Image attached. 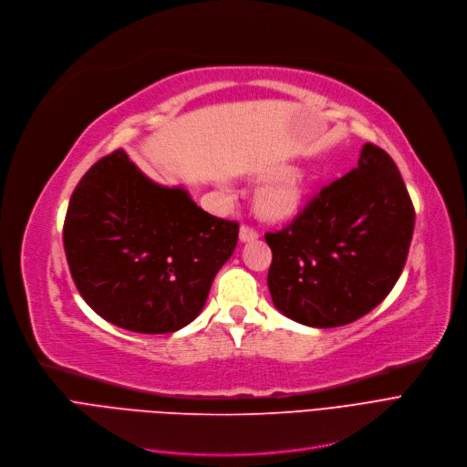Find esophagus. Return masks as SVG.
<instances>
[{
  "label": "esophagus",
  "instance_id": "34e87169",
  "mask_svg": "<svg viewBox=\"0 0 467 467\" xmlns=\"http://www.w3.org/2000/svg\"><path fill=\"white\" fill-rule=\"evenodd\" d=\"M254 239H258V232L254 228H251L247 224H243L239 228V241L241 243H249V241H254Z\"/></svg>",
  "mask_w": 467,
  "mask_h": 467
}]
</instances>
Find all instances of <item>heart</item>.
<instances>
[{
  "label": "heart",
  "mask_w": 467,
  "mask_h": 467,
  "mask_svg": "<svg viewBox=\"0 0 467 467\" xmlns=\"http://www.w3.org/2000/svg\"><path fill=\"white\" fill-rule=\"evenodd\" d=\"M304 195V184L298 174H285L265 184L258 195V209L274 218L288 216L298 209Z\"/></svg>",
  "instance_id": "b5f03b06"
}]
</instances>
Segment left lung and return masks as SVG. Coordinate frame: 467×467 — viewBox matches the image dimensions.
Wrapping results in <instances>:
<instances>
[{
    "label": "left lung",
    "mask_w": 467,
    "mask_h": 467,
    "mask_svg": "<svg viewBox=\"0 0 467 467\" xmlns=\"http://www.w3.org/2000/svg\"><path fill=\"white\" fill-rule=\"evenodd\" d=\"M414 207L395 161L370 142L358 167L325 186L281 232L268 288L283 316L306 327H342L379 306L401 275Z\"/></svg>",
    "instance_id": "8db88e82"
}]
</instances>
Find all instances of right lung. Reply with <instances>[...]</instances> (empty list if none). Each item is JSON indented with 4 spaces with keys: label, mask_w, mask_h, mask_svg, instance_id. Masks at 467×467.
I'll return each mask as SVG.
<instances>
[{
    "label": "right lung",
    "mask_w": 467,
    "mask_h": 467,
    "mask_svg": "<svg viewBox=\"0 0 467 467\" xmlns=\"http://www.w3.org/2000/svg\"><path fill=\"white\" fill-rule=\"evenodd\" d=\"M182 186H161L123 150L85 172L64 220V253L79 295L102 319L140 335L190 325L237 245Z\"/></svg>",
    "instance_id": "obj_1"
}]
</instances>
